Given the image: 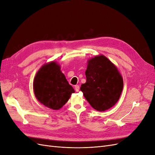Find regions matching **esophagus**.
Returning <instances> with one entry per match:
<instances>
[{
	"label": "esophagus",
	"mask_w": 155,
	"mask_h": 155,
	"mask_svg": "<svg viewBox=\"0 0 155 155\" xmlns=\"http://www.w3.org/2000/svg\"><path fill=\"white\" fill-rule=\"evenodd\" d=\"M75 91H76V92H79V85L75 86Z\"/></svg>",
	"instance_id": "obj_1"
}]
</instances>
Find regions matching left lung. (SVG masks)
I'll return each instance as SVG.
<instances>
[{"mask_svg": "<svg viewBox=\"0 0 155 155\" xmlns=\"http://www.w3.org/2000/svg\"><path fill=\"white\" fill-rule=\"evenodd\" d=\"M87 81L80 87L87 101L98 111H105L118 101L124 81L118 68L105 56L100 55L88 60Z\"/></svg>", "mask_w": 155, "mask_h": 155, "instance_id": "obj_1", "label": "left lung"}]
</instances>
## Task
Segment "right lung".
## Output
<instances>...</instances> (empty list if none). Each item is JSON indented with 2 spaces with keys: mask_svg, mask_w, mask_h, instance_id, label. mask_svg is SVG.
<instances>
[{
  "mask_svg": "<svg viewBox=\"0 0 155 155\" xmlns=\"http://www.w3.org/2000/svg\"><path fill=\"white\" fill-rule=\"evenodd\" d=\"M34 92L41 104L53 110L61 109L75 92L61 71L60 65L54 61L45 64L37 72Z\"/></svg>",
  "mask_w": 155,
  "mask_h": 155,
  "instance_id": "1",
  "label": "right lung"
}]
</instances>
